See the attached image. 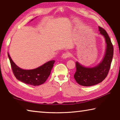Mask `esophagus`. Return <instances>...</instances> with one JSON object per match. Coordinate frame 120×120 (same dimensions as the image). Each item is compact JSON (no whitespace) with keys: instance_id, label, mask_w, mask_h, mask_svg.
<instances>
[{"instance_id":"esophagus-1","label":"esophagus","mask_w":120,"mask_h":120,"mask_svg":"<svg viewBox=\"0 0 120 120\" xmlns=\"http://www.w3.org/2000/svg\"><path fill=\"white\" fill-rule=\"evenodd\" d=\"M70 56V54L69 53V52H66V53H64V54L62 55L61 57L63 59H67L68 57H69V56Z\"/></svg>"}]
</instances>
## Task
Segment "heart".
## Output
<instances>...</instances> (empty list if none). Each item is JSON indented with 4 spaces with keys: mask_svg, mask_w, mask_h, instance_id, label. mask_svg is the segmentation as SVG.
<instances>
[{
    "mask_svg": "<svg viewBox=\"0 0 120 120\" xmlns=\"http://www.w3.org/2000/svg\"><path fill=\"white\" fill-rule=\"evenodd\" d=\"M49 50H50V49L49 48H48V49H46V52H49Z\"/></svg>",
    "mask_w": 120,
    "mask_h": 120,
    "instance_id": "1",
    "label": "heart"
}]
</instances>
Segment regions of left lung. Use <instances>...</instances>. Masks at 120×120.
<instances>
[{"mask_svg":"<svg viewBox=\"0 0 120 120\" xmlns=\"http://www.w3.org/2000/svg\"><path fill=\"white\" fill-rule=\"evenodd\" d=\"M98 30L105 38L106 49L103 59L96 66L93 67L83 66L76 62V71L74 78L77 82L83 86H94L101 82L108 74L113 56V46L110 38L106 31L98 26Z\"/></svg>","mask_w":120,"mask_h":120,"instance_id":"left-lung-1","label":"left lung"}]
</instances>
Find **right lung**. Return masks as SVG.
<instances>
[{
    "label": "right lung",
    "instance_id": "add662e5",
    "mask_svg": "<svg viewBox=\"0 0 120 120\" xmlns=\"http://www.w3.org/2000/svg\"><path fill=\"white\" fill-rule=\"evenodd\" d=\"M8 56L11 62L12 70L16 79L25 84L34 86H38L45 82L50 76L51 71L55 62L54 60H51L33 69L25 70L19 68L14 62L8 53Z\"/></svg>",
    "mask_w": 120,
    "mask_h": 120
}]
</instances>
